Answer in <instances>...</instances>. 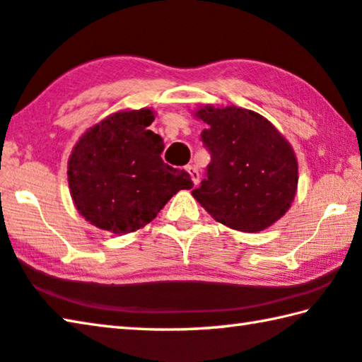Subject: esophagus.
<instances>
[{
	"label": "esophagus",
	"mask_w": 362,
	"mask_h": 362,
	"mask_svg": "<svg viewBox=\"0 0 362 362\" xmlns=\"http://www.w3.org/2000/svg\"><path fill=\"white\" fill-rule=\"evenodd\" d=\"M187 170H188V174L192 175V180H193L194 185H198L199 173H198V169H196V166H187Z\"/></svg>",
	"instance_id": "esophagus-1"
}]
</instances>
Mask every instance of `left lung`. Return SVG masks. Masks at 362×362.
<instances>
[{
    "instance_id": "obj_1",
    "label": "left lung",
    "mask_w": 362,
    "mask_h": 362,
    "mask_svg": "<svg viewBox=\"0 0 362 362\" xmlns=\"http://www.w3.org/2000/svg\"><path fill=\"white\" fill-rule=\"evenodd\" d=\"M211 163L192 194L217 222L255 233L284 216L297 192L298 168L289 142L246 108L204 107L196 113Z\"/></svg>"
}]
</instances>
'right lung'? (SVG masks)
<instances>
[{"label": "right lung", "mask_w": 362, "mask_h": 362, "mask_svg": "<svg viewBox=\"0 0 362 362\" xmlns=\"http://www.w3.org/2000/svg\"><path fill=\"white\" fill-rule=\"evenodd\" d=\"M151 110L119 112L79 139L69 161L71 198L81 216L115 235L151 222L179 192L193 188L185 170L163 161V139L148 129Z\"/></svg>", "instance_id": "add662e5"}]
</instances>
